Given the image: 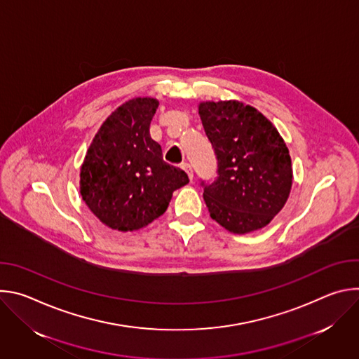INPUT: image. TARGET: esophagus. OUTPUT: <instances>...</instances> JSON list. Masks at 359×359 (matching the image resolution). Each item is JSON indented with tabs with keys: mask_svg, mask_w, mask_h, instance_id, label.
<instances>
[{
	"mask_svg": "<svg viewBox=\"0 0 359 359\" xmlns=\"http://www.w3.org/2000/svg\"><path fill=\"white\" fill-rule=\"evenodd\" d=\"M182 169L187 173V176H189V179L190 180H193V168H191V165L190 163H182Z\"/></svg>",
	"mask_w": 359,
	"mask_h": 359,
	"instance_id": "obj_1",
	"label": "esophagus"
}]
</instances>
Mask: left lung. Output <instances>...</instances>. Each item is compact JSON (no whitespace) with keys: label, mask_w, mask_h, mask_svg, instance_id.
<instances>
[{"label":"left lung","mask_w":359,"mask_h":359,"mask_svg":"<svg viewBox=\"0 0 359 359\" xmlns=\"http://www.w3.org/2000/svg\"><path fill=\"white\" fill-rule=\"evenodd\" d=\"M198 115L219 168L203 193L210 217L234 234L266 227L292 186L284 139L262 112L238 100L200 102Z\"/></svg>","instance_id":"1"}]
</instances>
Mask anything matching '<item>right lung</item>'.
<instances>
[{"mask_svg": "<svg viewBox=\"0 0 359 359\" xmlns=\"http://www.w3.org/2000/svg\"><path fill=\"white\" fill-rule=\"evenodd\" d=\"M159 100L133 97L116 108L96 132L81 166L79 191L105 226L135 231L161 217L187 175L163 161L150 137Z\"/></svg>", "mask_w": 359, "mask_h": 359, "instance_id": "obj_1", "label": "right lung"}]
</instances>
